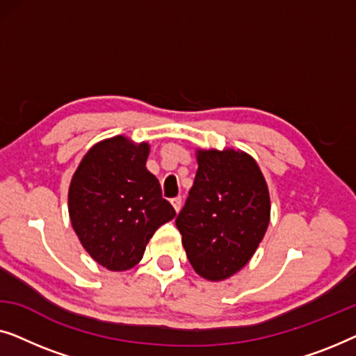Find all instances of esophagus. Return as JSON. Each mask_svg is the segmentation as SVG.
<instances>
[{"instance_id": "obj_1", "label": "esophagus", "mask_w": 356, "mask_h": 356, "mask_svg": "<svg viewBox=\"0 0 356 356\" xmlns=\"http://www.w3.org/2000/svg\"><path fill=\"white\" fill-rule=\"evenodd\" d=\"M172 206H173V209H175V211H177V212H179V211H181V206H183V199L181 197H173L172 199Z\"/></svg>"}]
</instances>
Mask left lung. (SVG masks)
<instances>
[{
    "mask_svg": "<svg viewBox=\"0 0 356 356\" xmlns=\"http://www.w3.org/2000/svg\"><path fill=\"white\" fill-rule=\"evenodd\" d=\"M197 172L177 227L193 269L206 280H225L243 269L270 220L267 183L243 150L199 149Z\"/></svg>",
    "mask_w": 356,
    "mask_h": 356,
    "instance_id": "obj_1",
    "label": "left lung"
}]
</instances>
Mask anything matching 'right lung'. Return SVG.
Returning a JSON list of instances; mask_svg holds the SVG:
<instances>
[{"instance_id":"1","label":"right lung","mask_w":356,"mask_h":356,"mask_svg":"<svg viewBox=\"0 0 356 356\" xmlns=\"http://www.w3.org/2000/svg\"><path fill=\"white\" fill-rule=\"evenodd\" d=\"M147 157V143L115 136L90 147L72 175L71 225L92 259L108 270L138 264L155 230L177 216L145 168Z\"/></svg>"}]
</instances>
